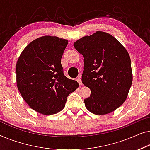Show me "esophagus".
I'll return each instance as SVG.
<instances>
[{
    "instance_id": "esophagus-1",
    "label": "esophagus",
    "mask_w": 150,
    "mask_h": 150,
    "mask_svg": "<svg viewBox=\"0 0 150 150\" xmlns=\"http://www.w3.org/2000/svg\"><path fill=\"white\" fill-rule=\"evenodd\" d=\"M77 80L78 83H79V86H82V82H81V75H80L79 77L77 78Z\"/></svg>"
}]
</instances>
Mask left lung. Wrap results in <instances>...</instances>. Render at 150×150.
<instances>
[{
    "label": "left lung",
    "mask_w": 150,
    "mask_h": 150,
    "mask_svg": "<svg viewBox=\"0 0 150 150\" xmlns=\"http://www.w3.org/2000/svg\"><path fill=\"white\" fill-rule=\"evenodd\" d=\"M83 56L82 83L91 90L84 99L86 109L96 115L113 112L123 104L132 83L131 62L126 48L110 34L96 31L76 41Z\"/></svg>",
    "instance_id": "left-lung-1"
}]
</instances>
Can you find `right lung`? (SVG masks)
I'll list each match as a JSON object with an SVG mask.
<instances>
[{
    "label": "right lung",
    "instance_id": "obj_1",
    "mask_svg": "<svg viewBox=\"0 0 150 150\" xmlns=\"http://www.w3.org/2000/svg\"><path fill=\"white\" fill-rule=\"evenodd\" d=\"M68 40L43 36L30 42L16 64L17 86L29 107L43 115L62 111L79 83L64 75L61 58Z\"/></svg>",
    "mask_w": 150,
    "mask_h": 150
}]
</instances>
